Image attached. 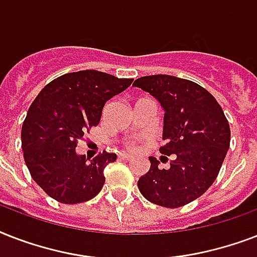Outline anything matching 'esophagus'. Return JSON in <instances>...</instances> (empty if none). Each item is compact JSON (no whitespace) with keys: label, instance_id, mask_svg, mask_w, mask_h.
Returning a JSON list of instances; mask_svg holds the SVG:
<instances>
[{"label":"esophagus","instance_id":"obj_1","mask_svg":"<svg viewBox=\"0 0 257 257\" xmlns=\"http://www.w3.org/2000/svg\"><path fill=\"white\" fill-rule=\"evenodd\" d=\"M118 157H120L121 160H131L133 156H132V155H129V153L122 152V153H120V155H118Z\"/></svg>","mask_w":257,"mask_h":257}]
</instances>
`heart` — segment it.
<instances>
[{
	"instance_id": "heart-1",
	"label": "heart",
	"mask_w": 257,
	"mask_h": 257,
	"mask_svg": "<svg viewBox=\"0 0 257 257\" xmlns=\"http://www.w3.org/2000/svg\"><path fill=\"white\" fill-rule=\"evenodd\" d=\"M133 147H135V144H131V148H133Z\"/></svg>"
}]
</instances>
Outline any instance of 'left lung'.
Masks as SVG:
<instances>
[{"mask_svg":"<svg viewBox=\"0 0 257 257\" xmlns=\"http://www.w3.org/2000/svg\"><path fill=\"white\" fill-rule=\"evenodd\" d=\"M133 86L153 96L164 110L160 153L176 155L169 169H151L139 179L141 195L151 203L179 208L205 193L216 180L231 141L228 120L207 89L189 80L155 74L137 78Z\"/></svg>","mask_w":257,"mask_h":257,"instance_id":"8db88e82","label":"left lung"}]
</instances>
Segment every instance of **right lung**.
<instances>
[{"mask_svg":"<svg viewBox=\"0 0 257 257\" xmlns=\"http://www.w3.org/2000/svg\"><path fill=\"white\" fill-rule=\"evenodd\" d=\"M132 81L80 70L49 82L32 102L21 129L24 159L34 181L52 199L84 203L102 189L104 169L116 161V153L104 151L88 162L76 152L77 141L100 122L105 102Z\"/></svg>","mask_w":257,"mask_h":257,"instance_id":"add662e5","label":"right lung"}]
</instances>
